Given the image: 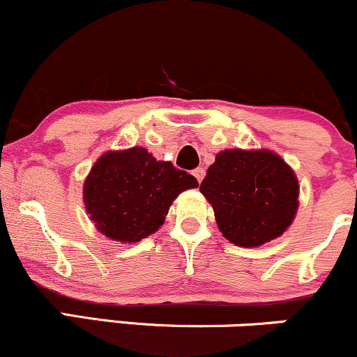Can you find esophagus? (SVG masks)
<instances>
[{
	"label": "esophagus",
	"instance_id": "esophagus-1",
	"mask_svg": "<svg viewBox=\"0 0 357 357\" xmlns=\"http://www.w3.org/2000/svg\"><path fill=\"white\" fill-rule=\"evenodd\" d=\"M192 176L198 179V183H202L203 178H204V167H196V169L192 171Z\"/></svg>",
	"mask_w": 357,
	"mask_h": 357
}]
</instances>
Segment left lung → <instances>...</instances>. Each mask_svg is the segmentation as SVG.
<instances>
[{"label": "left lung", "instance_id": "obj_1", "mask_svg": "<svg viewBox=\"0 0 357 357\" xmlns=\"http://www.w3.org/2000/svg\"><path fill=\"white\" fill-rule=\"evenodd\" d=\"M199 191L211 203L225 238L245 248L278 238L298 208L296 173L268 149L221 151Z\"/></svg>", "mask_w": 357, "mask_h": 357}]
</instances>
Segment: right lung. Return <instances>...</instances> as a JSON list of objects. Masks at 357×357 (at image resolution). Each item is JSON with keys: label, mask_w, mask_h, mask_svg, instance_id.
<instances>
[{"label": "right lung", "mask_w": 357, "mask_h": 357, "mask_svg": "<svg viewBox=\"0 0 357 357\" xmlns=\"http://www.w3.org/2000/svg\"><path fill=\"white\" fill-rule=\"evenodd\" d=\"M196 186L195 176L173 162L130 147L97 159L84 183V203L102 235L136 243L159 230L179 192Z\"/></svg>", "instance_id": "obj_1"}]
</instances>
